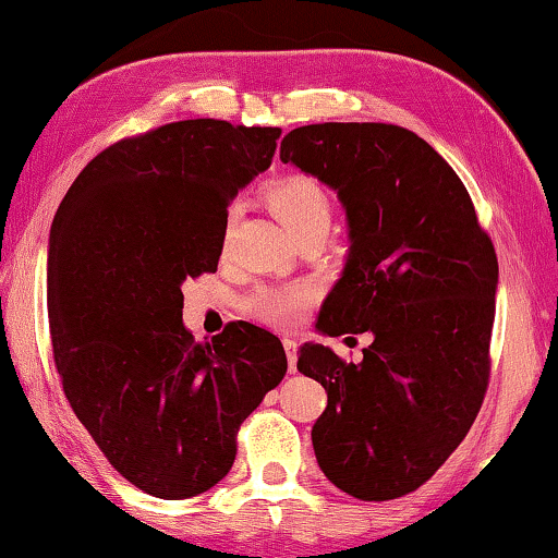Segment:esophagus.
I'll return each mask as SVG.
<instances>
[{
    "mask_svg": "<svg viewBox=\"0 0 558 558\" xmlns=\"http://www.w3.org/2000/svg\"><path fill=\"white\" fill-rule=\"evenodd\" d=\"M282 348H286V355H288V371L295 373L298 371V343L293 338H282Z\"/></svg>",
    "mask_w": 558,
    "mask_h": 558,
    "instance_id": "34e87169",
    "label": "esophagus"
}]
</instances>
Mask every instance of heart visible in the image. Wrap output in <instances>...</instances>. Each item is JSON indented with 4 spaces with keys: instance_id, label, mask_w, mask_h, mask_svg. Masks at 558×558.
I'll use <instances>...</instances> for the list:
<instances>
[{
    "instance_id": "obj_1",
    "label": "heart",
    "mask_w": 558,
    "mask_h": 558,
    "mask_svg": "<svg viewBox=\"0 0 558 558\" xmlns=\"http://www.w3.org/2000/svg\"><path fill=\"white\" fill-rule=\"evenodd\" d=\"M268 203L278 215L282 226L293 235H303L320 222H330L332 203L326 187L311 174H286L268 187ZM238 218V207H230L226 215V230L222 238L230 235L232 222ZM318 301V288L313 282H282V286H257L253 293L245 295L243 311L257 323L268 326H293L301 320L307 307Z\"/></svg>"
}]
</instances>
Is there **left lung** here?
I'll list each match as a JSON object with an SVG mask.
<instances>
[{
	"instance_id": "1",
	"label": "left lung",
	"mask_w": 558,
	"mask_h": 558,
	"mask_svg": "<svg viewBox=\"0 0 558 558\" xmlns=\"http://www.w3.org/2000/svg\"><path fill=\"white\" fill-rule=\"evenodd\" d=\"M280 160L326 182L351 228L328 336L373 332L361 363L305 343L298 371L326 388L313 448L330 484L390 501L426 484L476 421L492 373L498 260L469 190L426 140L386 122L288 132Z\"/></svg>"
}]
</instances>
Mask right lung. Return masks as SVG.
Segmentation results:
<instances>
[{"label":"right lung","mask_w":558,"mask_h":558,"mask_svg":"<svg viewBox=\"0 0 558 558\" xmlns=\"http://www.w3.org/2000/svg\"><path fill=\"white\" fill-rule=\"evenodd\" d=\"M280 128L182 120L102 149L49 230L47 313L72 411L132 486L190 498L226 478L238 430L288 371L272 332L182 326V282L218 270L230 199Z\"/></svg>","instance_id":"1"}]
</instances>
